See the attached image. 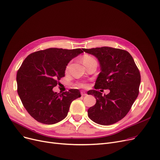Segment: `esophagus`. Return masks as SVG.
<instances>
[{"label": "esophagus", "instance_id": "esophagus-1", "mask_svg": "<svg viewBox=\"0 0 160 160\" xmlns=\"http://www.w3.org/2000/svg\"><path fill=\"white\" fill-rule=\"evenodd\" d=\"M81 95H82V96H84L86 95V93L84 91H81Z\"/></svg>", "mask_w": 160, "mask_h": 160}]
</instances>
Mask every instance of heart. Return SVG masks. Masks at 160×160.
Listing matches in <instances>:
<instances>
[{
    "instance_id": "heart-1",
    "label": "heart",
    "mask_w": 160,
    "mask_h": 160,
    "mask_svg": "<svg viewBox=\"0 0 160 160\" xmlns=\"http://www.w3.org/2000/svg\"><path fill=\"white\" fill-rule=\"evenodd\" d=\"M95 59L92 58L91 56H89V55H85L84 57H83L82 58V61H83V63H84L85 65H86L88 63H90V62L92 61H94ZM68 65H67V68H68ZM76 86H77L79 88H87L88 85L86 83H84V82H80V83H78L77 84H76Z\"/></svg>"
}]
</instances>
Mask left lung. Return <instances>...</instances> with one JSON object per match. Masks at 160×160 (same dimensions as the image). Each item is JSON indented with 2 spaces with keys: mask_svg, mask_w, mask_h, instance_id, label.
<instances>
[{
  "mask_svg": "<svg viewBox=\"0 0 160 160\" xmlns=\"http://www.w3.org/2000/svg\"><path fill=\"white\" fill-rule=\"evenodd\" d=\"M98 59L101 72L95 89H109L102 95L97 90L88 92L94 95L95 105L88 110V114L94 122L108 126L115 123L126 116L138 95L141 74L130 53L123 50L110 47L83 48Z\"/></svg>",
  "mask_w": 160,
  "mask_h": 160,
  "instance_id": "8db88e82",
  "label": "left lung"
}]
</instances>
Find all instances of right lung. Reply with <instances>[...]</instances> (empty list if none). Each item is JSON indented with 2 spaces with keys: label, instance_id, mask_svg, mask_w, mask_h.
Segmentation results:
<instances>
[{
  "label": "right lung",
  "instance_id": "obj_1",
  "mask_svg": "<svg viewBox=\"0 0 160 160\" xmlns=\"http://www.w3.org/2000/svg\"><path fill=\"white\" fill-rule=\"evenodd\" d=\"M83 51L48 48L31 53L17 73L18 93L28 113L38 122L54 124L67 116L72 101L81 97L77 89L58 93L53 88L65 76L67 65Z\"/></svg>",
  "mask_w": 160,
  "mask_h": 160
}]
</instances>
